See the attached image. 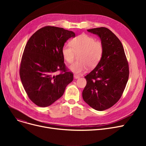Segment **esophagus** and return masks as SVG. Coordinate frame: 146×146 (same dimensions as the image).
<instances>
[{"label": "esophagus", "mask_w": 146, "mask_h": 146, "mask_svg": "<svg viewBox=\"0 0 146 146\" xmlns=\"http://www.w3.org/2000/svg\"><path fill=\"white\" fill-rule=\"evenodd\" d=\"M79 77H80V76H79V75H77V74H74V78L75 79H78V78H79Z\"/></svg>", "instance_id": "obj_1"}]
</instances>
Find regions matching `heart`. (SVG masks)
<instances>
[{"label": "heart", "mask_w": 146, "mask_h": 146, "mask_svg": "<svg viewBox=\"0 0 146 146\" xmlns=\"http://www.w3.org/2000/svg\"><path fill=\"white\" fill-rule=\"evenodd\" d=\"M104 51V46L101 41L85 34L74 37L70 44H64L61 49L63 57L68 63L73 61L76 52H81L79 54L80 60L75 61L69 67L70 70L76 74L86 72L89 66L95 67L100 61Z\"/></svg>", "instance_id": "heart-1"}]
</instances>
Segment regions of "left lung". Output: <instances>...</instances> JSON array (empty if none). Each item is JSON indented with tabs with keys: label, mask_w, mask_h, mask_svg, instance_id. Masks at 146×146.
I'll list each match as a JSON object with an SVG mask.
<instances>
[{
	"label": "left lung",
	"mask_w": 146,
	"mask_h": 146,
	"mask_svg": "<svg viewBox=\"0 0 146 146\" xmlns=\"http://www.w3.org/2000/svg\"><path fill=\"white\" fill-rule=\"evenodd\" d=\"M87 31L100 37L104 51L96 67L85 76L87 83L82 96L92 108L104 111L123 94L129 77L128 63L121 42L111 30L100 27Z\"/></svg>",
	"instance_id": "1"
}]
</instances>
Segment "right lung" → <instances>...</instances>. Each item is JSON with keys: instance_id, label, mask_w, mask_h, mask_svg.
Masks as SVG:
<instances>
[{"instance_id": "right-lung-1", "label": "right lung", "mask_w": 146, "mask_h": 146, "mask_svg": "<svg viewBox=\"0 0 146 146\" xmlns=\"http://www.w3.org/2000/svg\"><path fill=\"white\" fill-rule=\"evenodd\" d=\"M75 34L63 28L46 26L28 40L21 58L19 75L26 93L40 107L51 105L63 96L73 80L64 63L61 49ZM60 71V73H55Z\"/></svg>"}]
</instances>
